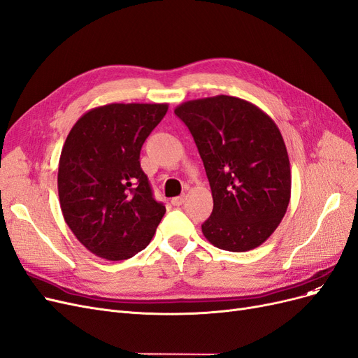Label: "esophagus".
Returning a JSON list of instances; mask_svg holds the SVG:
<instances>
[{
  "instance_id": "1",
  "label": "esophagus",
  "mask_w": 358,
  "mask_h": 358,
  "mask_svg": "<svg viewBox=\"0 0 358 358\" xmlns=\"http://www.w3.org/2000/svg\"><path fill=\"white\" fill-rule=\"evenodd\" d=\"M184 202H186V196H177V198H172V201H171V203L174 206H180Z\"/></svg>"
}]
</instances>
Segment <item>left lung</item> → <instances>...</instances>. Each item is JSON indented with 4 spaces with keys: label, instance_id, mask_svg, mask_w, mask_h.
<instances>
[{
    "label": "left lung",
    "instance_id": "obj_1",
    "mask_svg": "<svg viewBox=\"0 0 358 358\" xmlns=\"http://www.w3.org/2000/svg\"><path fill=\"white\" fill-rule=\"evenodd\" d=\"M210 181L213 213L202 234L220 250L262 245L280 226L292 196V169L278 126L262 108L229 95L176 107Z\"/></svg>",
    "mask_w": 358,
    "mask_h": 358
}]
</instances>
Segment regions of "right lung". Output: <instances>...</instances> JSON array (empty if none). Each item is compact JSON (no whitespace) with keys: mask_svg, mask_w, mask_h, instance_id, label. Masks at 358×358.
<instances>
[{"mask_svg":"<svg viewBox=\"0 0 358 358\" xmlns=\"http://www.w3.org/2000/svg\"><path fill=\"white\" fill-rule=\"evenodd\" d=\"M168 103L113 102L86 111L68 134L57 168L65 223L95 256L134 257L165 214L153 199L140 152Z\"/></svg>","mask_w":358,"mask_h":358,"instance_id":"right-lung-1","label":"right lung"}]
</instances>
